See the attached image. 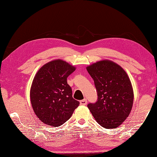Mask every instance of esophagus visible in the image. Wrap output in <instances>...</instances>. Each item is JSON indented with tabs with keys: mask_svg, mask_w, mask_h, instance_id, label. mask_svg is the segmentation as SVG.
<instances>
[{
	"mask_svg": "<svg viewBox=\"0 0 157 157\" xmlns=\"http://www.w3.org/2000/svg\"><path fill=\"white\" fill-rule=\"evenodd\" d=\"M80 105H85L87 104V100L86 99H83L82 100L80 101Z\"/></svg>",
	"mask_w": 157,
	"mask_h": 157,
	"instance_id": "esophagus-1",
	"label": "esophagus"
}]
</instances>
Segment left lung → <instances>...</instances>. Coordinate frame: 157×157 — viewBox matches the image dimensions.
I'll return each mask as SVG.
<instances>
[{
  "label": "left lung",
  "instance_id": "obj_1",
  "mask_svg": "<svg viewBox=\"0 0 157 157\" xmlns=\"http://www.w3.org/2000/svg\"><path fill=\"white\" fill-rule=\"evenodd\" d=\"M86 69L98 95L95 103L87 105L89 110L101 127L117 128L132 108L133 92L129 78L120 65L108 60L94 63Z\"/></svg>",
  "mask_w": 157,
  "mask_h": 157
}]
</instances>
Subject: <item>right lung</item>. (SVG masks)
Masks as SVG:
<instances>
[{
  "label": "right lung",
  "mask_w": 157,
  "mask_h": 157,
  "mask_svg": "<svg viewBox=\"0 0 157 157\" xmlns=\"http://www.w3.org/2000/svg\"><path fill=\"white\" fill-rule=\"evenodd\" d=\"M75 70V67L58 59L44 65L36 73L30 90V100L33 111L44 124L61 125L79 105L67 82Z\"/></svg>",
  "instance_id": "obj_1"
}]
</instances>
